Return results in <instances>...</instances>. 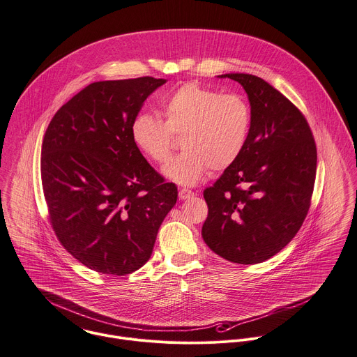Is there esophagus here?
I'll return each mask as SVG.
<instances>
[{
    "mask_svg": "<svg viewBox=\"0 0 357 357\" xmlns=\"http://www.w3.org/2000/svg\"><path fill=\"white\" fill-rule=\"evenodd\" d=\"M193 196H195V193L192 190H189V189H181L179 190V199L181 200H188V199H190Z\"/></svg>",
    "mask_w": 357,
    "mask_h": 357,
    "instance_id": "34e87169",
    "label": "esophagus"
}]
</instances>
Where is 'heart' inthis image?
I'll return each mask as SVG.
<instances>
[{
  "label": "heart",
  "instance_id": "b5f03b06",
  "mask_svg": "<svg viewBox=\"0 0 357 357\" xmlns=\"http://www.w3.org/2000/svg\"><path fill=\"white\" fill-rule=\"evenodd\" d=\"M162 121L137 114L130 123L133 144L151 161L164 164L179 136L181 154L164 175L181 185L197 183L207 169L224 171L243 153L252 128V109L241 94H224L197 83H185L162 97Z\"/></svg>",
  "mask_w": 357,
  "mask_h": 357
}]
</instances>
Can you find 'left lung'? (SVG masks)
I'll use <instances>...</instances> for the list:
<instances>
[{
  "label": "left lung",
  "instance_id": "obj_1",
  "mask_svg": "<svg viewBox=\"0 0 357 357\" xmlns=\"http://www.w3.org/2000/svg\"><path fill=\"white\" fill-rule=\"evenodd\" d=\"M248 93L249 140L241 157L204 190L208 215L202 235L222 259L263 263L301 229L314 189L317 149L303 114L270 83L227 73Z\"/></svg>",
  "mask_w": 357,
  "mask_h": 357
}]
</instances>
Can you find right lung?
<instances>
[{"label": "right lung", "instance_id": "right-lung-1", "mask_svg": "<svg viewBox=\"0 0 357 357\" xmlns=\"http://www.w3.org/2000/svg\"><path fill=\"white\" fill-rule=\"evenodd\" d=\"M165 79L94 82L52 116L41 183L52 229L83 266L126 275L147 263L178 189L130 137L132 119Z\"/></svg>", "mask_w": 357, "mask_h": 357}]
</instances>
